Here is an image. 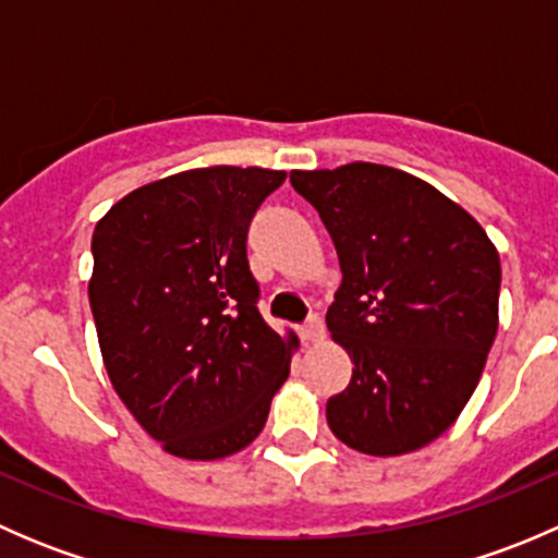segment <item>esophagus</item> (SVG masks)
Wrapping results in <instances>:
<instances>
[{
    "mask_svg": "<svg viewBox=\"0 0 558 558\" xmlns=\"http://www.w3.org/2000/svg\"><path fill=\"white\" fill-rule=\"evenodd\" d=\"M300 335L305 342H320L324 340V320H320L318 315H313V318L302 326Z\"/></svg>",
    "mask_w": 558,
    "mask_h": 558,
    "instance_id": "1",
    "label": "esophagus"
}]
</instances>
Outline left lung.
I'll return each instance as SVG.
<instances>
[{"mask_svg": "<svg viewBox=\"0 0 558 558\" xmlns=\"http://www.w3.org/2000/svg\"><path fill=\"white\" fill-rule=\"evenodd\" d=\"M291 185L342 269L326 326L353 375L326 402L329 429L369 456L429 446L470 402L497 337V247L464 207L393 167L294 170Z\"/></svg>", "mask_w": 558, "mask_h": 558, "instance_id": "8db88e82", "label": "left lung"}]
</instances>
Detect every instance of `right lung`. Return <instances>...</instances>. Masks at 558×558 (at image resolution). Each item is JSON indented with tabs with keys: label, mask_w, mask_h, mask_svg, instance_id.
Listing matches in <instances>:
<instances>
[{
	"label": "right lung",
	"mask_w": 558,
	"mask_h": 558,
	"mask_svg": "<svg viewBox=\"0 0 558 558\" xmlns=\"http://www.w3.org/2000/svg\"><path fill=\"white\" fill-rule=\"evenodd\" d=\"M283 170L202 167L140 185L99 218L88 280L99 351L129 413L167 453L213 461L258 437L294 331L256 311L247 223Z\"/></svg>",
	"instance_id": "obj_1"
}]
</instances>
